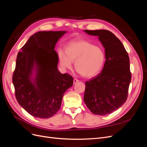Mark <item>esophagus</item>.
<instances>
[{
  "instance_id": "1",
  "label": "esophagus",
  "mask_w": 147,
  "mask_h": 147,
  "mask_svg": "<svg viewBox=\"0 0 147 147\" xmlns=\"http://www.w3.org/2000/svg\"><path fill=\"white\" fill-rule=\"evenodd\" d=\"M79 82V80L78 79H77V78H74V84H75V83H77V82Z\"/></svg>"
}]
</instances>
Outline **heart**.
I'll return each instance as SVG.
<instances>
[{
	"label": "heart",
	"instance_id": "1",
	"mask_svg": "<svg viewBox=\"0 0 147 147\" xmlns=\"http://www.w3.org/2000/svg\"><path fill=\"white\" fill-rule=\"evenodd\" d=\"M65 53L60 51V64L64 68L70 69L72 63L77 72L84 77H92L103 69L106 59L105 52L102 48L87 41H76L69 43Z\"/></svg>",
	"mask_w": 147,
	"mask_h": 147
}]
</instances>
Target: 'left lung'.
I'll use <instances>...</instances> for the list:
<instances>
[{"mask_svg": "<svg viewBox=\"0 0 147 147\" xmlns=\"http://www.w3.org/2000/svg\"><path fill=\"white\" fill-rule=\"evenodd\" d=\"M97 36L105 48L106 60L100 74L85 82L84 102L91 112L106 115L125 103L131 80L129 57L123 43L107 30H84Z\"/></svg>", "mask_w": 147, "mask_h": 147, "instance_id": "8db88e82", "label": "left lung"}]
</instances>
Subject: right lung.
I'll use <instances>...</instances> for the list:
<instances>
[{"label":"right lung","mask_w":147,"mask_h":147,"mask_svg":"<svg viewBox=\"0 0 147 147\" xmlns=\"http://www.w3.org/2000/svg\"><path fill=\"white\" fill-rule=\"evenodd\" d=\"M66 32H38L18 53L12 77L16 99L34 117L48 118L55 115L61 108L64 92L73 85V77L57 70L58 56L54 50Z\"/></svg>","instance_id":"add662e5"}]
</instances>
